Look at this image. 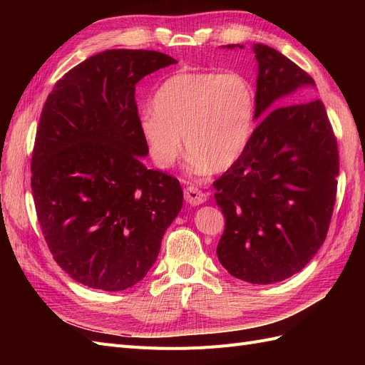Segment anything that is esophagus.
Returning <instances> with one entry per match:
<instances>
[{
	"mask_svg": "<svg viewBox=\"0 0 365 365\" xmlns=\"http://www.w3.org/2000/svg\"><path fill=\"white\" fill-rule=\"evenodd\" d=\"M184 197L190 205H200L207 201V195L204 192H201L200 189H196V187H193V185L187 187V189L184 190Z\"/></svg>",
	"mask_w": 365,
	"mask_h": 365,
	"instance_id": "obj_1",
	"label": "esophagus"
}]
</instances>
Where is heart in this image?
Instances as JSON below:
<instances>
[{
  "instance_id": "obj_1",
  "label": "heart",
  "mask_w": 365,
  "mask_h": 365,
  "mask_svg": "<svg viewBox=\"0 0 365 365\" xmlns=\"http://www.w3.org/2000/svg\"><path fill=\"white\" fill-rule=\"evenodd\" d=\"M256 91L235 71H180L165 79L141 115L140 134L153 164L169 169L184 149L195 172L230 169L256 123Z\"/></svg>"
}]
</instances>
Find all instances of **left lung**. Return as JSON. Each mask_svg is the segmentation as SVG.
<instances>
[{"mask_svg":"<svg viewBox=\"0 0 365 365\" xmlns=\"http://www.w3.org/2000/svg\"><path fill=\"white\" fill-rule=\"evenodd\" d=\"M252 51L262 120L244 155L213 182L225 217L216 252L233 277L269 284L302 271L323 245L339 155L323 102L305 101L312 77L268 46L254 43Z\"/></svg>","mask_w":365,"mask_h":365,"instance_id":"obj_1","label":"left lung"}]
</instances>
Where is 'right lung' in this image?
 <instances>
[{"mask_svg":"<svg viewBox=\"0 0 365 365\" xmlns=\"http://www.w3.org/2000/svg\"><path fill=\"white\" fill-rule=\"evenodd\" d=\"M176 61L105 50L65 73L43 103L31 193L50 252L88 288L125 291L155 263L182 207L175 176L148 169L135 85Z\"/></svg>","mask_w":365,"mask_h":365,"instance_id":"obj_1","label":"right lung"}]
</instances>
